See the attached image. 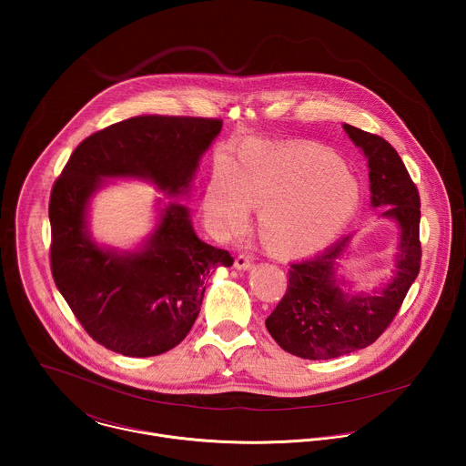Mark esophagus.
<instances>
[{
    "mask_svg": "<svg viewBox=\"0 0 466 466\" xmlns=\"http://www.w3.org/2000/svg\"><path fill=\"white\" fill-rule=\"evenodd\" d=\"M253 267V260L248 255H238L235 258V268L237 270H249Z\"/></svg>",
    "mask_w": 466,
    "mask_h": 466,
    "instance_id": "esophagus-1",
    "label": "esophagus"
}]
</instances>
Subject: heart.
I'll return each instance as SVG.
<instances>
[{"instance_id": "1", "label": "heart", "mask_w": 466, "mask_h": 466, "mask_svg": "<svg viewBox=\"0 0 466 466\" xmlns=\"http://www.w3.org/2000/svg\"><path fill=\"white\" fill-rule=\"evenodd\" d=\"M360 202L357 179L330 152L292 143L248 145L235 163L220 156L211 172L204 211L220 233L248 226L260 209L267 246L281 255L327 248L344 231Z\"/></svg>"}]
</instances>
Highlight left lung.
Returning a JSON list of instances; mask_svg holds the SVG:
<instances>
[{"instance_id": "1", "label": "left lung", "mask_w": 466, "mask_h": 466, "mask_svg": "<svg viewBox=\"0 0 466 466\" xmlns=\"http://www.w3.org/2000/svg\"><path fill=\"white\" fill-rule=\"evenodd\" d=\"M342 129L364 152L370 168L371 208L399 226L393 276L371 292H350L337 268L353 235L321 255L292 264L289 289L266 319L272 339L289 353L327 360L375 342L399 312L420 272V196L399 152L380 136L344 124Z\"/></svg>"}]
</instances>
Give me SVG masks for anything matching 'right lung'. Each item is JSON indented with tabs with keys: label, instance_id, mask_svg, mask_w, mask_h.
<instances>
[{
	"label": "right lung",
	"instance_id": "1",
	"mask_svg": "<svg viewBox=\"0 0 466 466\" xmlns=\"http://www.w3.org/2000/svg\"><path fill=\"white\" fill-rule=\"evenodd\" d=\"M220 120L136 116L86 137L69 156L50 198L52 274L84 330L111 351L152 357L177 346L194 327L206 283L228 251L202 242L188 196ZM109 178H139L168 198L158 222L133 252L98 245L88 204Z\"/></svg>",
	"mask_w": 466,
	"mask_h": 466
}]
</instances>
